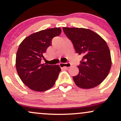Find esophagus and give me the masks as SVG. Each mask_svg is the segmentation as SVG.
Instances as JSON below:
<instances>
[{
  "label": "esophagus",
  "mask_w": 121,
  "mask_h": 121,
  "mask_svg": "<svg viewBox=\"0 0 121 121\" xmlns=\"http://www.w3.org/2000/svg\"><path fill=\"white\" fill-rule=\"evenodd\" d=\"M60 66L61 67L69 68L72 66V65L70 62H66V63H64V62H61V63H60Z\"/></svg>",
  "instance_id": "esophagus-1"
}]
</instances>
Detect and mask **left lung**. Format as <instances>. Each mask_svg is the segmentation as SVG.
I'll use <instances>...</instances> for the list:
<instances>
[{
    "label": "left lung",
    "instance_id": "left-lung-1",
    "mask_svg": "<svg viewBox=\"0 0 121 121\" xmlns=\"http://www.w3.org/2000/svg\"><path fill=\"white\" fill-rule=\"evenodd\" d=\"M75 51L82 56L77 66L78 74L73 76L75 84L83 89L93 88L106 78L112 66L110 52L106 41L98 34L82 28H62Z\"/></svg>",
    "mask_w": 121,
    "mask_h": 121
}]
</instances>
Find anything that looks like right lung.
Segmentation results:
<instances>
[{
  "label": "right lung",
  "instance_id": "right-lung-1",
  "mask_svg": "<svg viewBox=\"0 0 121 121\" xmlns=\"http://www.w3.org/2000/svg\"><path fill=\"white\" fill-rule=\"evenodd\" d=\"M61 32L60 28L46 29L26 37L19 45L16 68L22 82L30 89L44 91L53 87L61 68L58 65L41 64L44 54L52 44L54 37Z\"/></svg>",
  "mask_w": 121,
  "mask_h": 121
}]
</instances>
